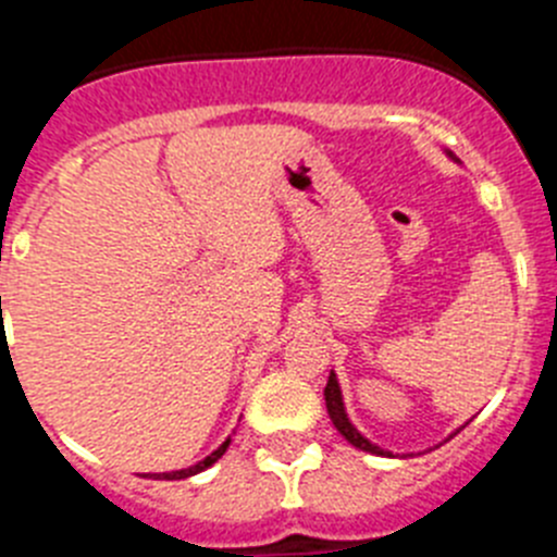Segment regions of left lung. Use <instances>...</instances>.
<instances>
[{"mask_svg": "<svg viewBox=\"0 0 557 557\" xmlns=\"http://www.w3.org/2000/svg\"><path fill=\"white\" fill-rule=\"evenodd\" d=\"M323 396H326V410H329V418H332V424L337 426V432L346 437L348 444L357 446V449H362V451H371V455H391V451L379 449L376 444H371L366 435H359L357 426L348 421L346 407H343V393H339V385H337V376H334V371L329 373V382H326V391H323ZM457 432H460V430H457Z\"/></svg>", "mask_w": 557, "mask_h": 557, "instance_id": "left-lung-1", "label": "left lung"}]
</instances>
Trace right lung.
I'll return each instance as SVG.
<instances>
[{
	"label": "right lung",
	"instance_id": "1",
	"mask_svg": "<svg viewBox=\"0 0 557 557\" xmlns=\"http://www.w3.org/2000/svg\"><path fill=\"white\" fill-rule=\"evenodd\" d=\"M228 444H231V437H225V444L220 446V449H214V451H211V455L206 457V460L195 462V466H189V469H181V471H166V474H159V476H164V480H184V476L200 474V471H206V469H209L211 462H218L220 457L225 455V449H228Z\"/></svg>",
	"mask_w": 557,
	"mask_h": 557
}]
</instances>
